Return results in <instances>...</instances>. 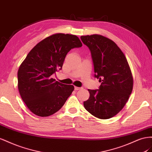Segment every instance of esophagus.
<instances>
[{"instance_id": "34e87169", "label": "esophagus", "mask_w": 152, "mask_h": 152, "mask_svg": "<svg viewBox=\"0 0 152 152\" xmlns=\"http://www.w3.org/2000/svg\"><path fill=\"white\" fill-rule=\"evenodd\" d=\"M82 88H81V87H77V86H75V90H81Z\"/></svg>"}]
</instances>
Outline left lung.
<instances>
[{
    "mask_svg": "<svg viewBox=\"0 0 152 152\" xmlns=\"http://www.w3.org/2000/svg\"><path fill=\"white\" fill-rule=\"evenodd\" d=\"M91 51L95 77L101 85L90 90V97L83 102L91 115L109 119L123 109L132 93L133 76L125 55L110 39L99 34L81 36Z\"/></svg>",
    "mask_w": 152,
    "mask_h": 152,
    "instance_id": "1",
    "label": "left lung"
}]
</instances>
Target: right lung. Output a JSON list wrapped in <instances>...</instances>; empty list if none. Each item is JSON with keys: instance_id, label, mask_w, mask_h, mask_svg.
Masks as SVG:
<instances>
[{"instance_id": "add662e5", "label": "right lung", "mask_w": 152, "mask_h": 152, "mask_svg": "<svg viewBox=\"0 0 152 152\" xmlns=\"http://www.w3.org/2000/svg\"><path fill=\"white\" fill-rule=\"evenodd\" d=\"M82 46L78 37L57 33L40 41L30 50L18 71L21 97L34 115L46 117L55 113L71 95L75 87L52 78L62 68L68 52Z\"/></svg>"}]
</instances>
